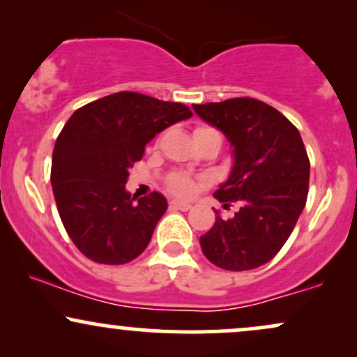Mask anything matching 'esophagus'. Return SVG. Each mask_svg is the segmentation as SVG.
Returning a JSON list of instances; mask_svg holds the SVG:
<instances>
[{
  "instance_id": "esophagus-1",
  "label": "esophagus",
  "mask_w": 357,
  "mask_h": 357,
  "mask_svg": "<svg viewBox=\"0 0 357 357\" xmlns=\"http://www.w3.org/2000/svg\"><path fill=\"white\" fill-rule=\"evenodd\" d=\"M171 208H176V210H181V211H190L192 204L186 202H171Z\"/></svg>"
}]
</instances>
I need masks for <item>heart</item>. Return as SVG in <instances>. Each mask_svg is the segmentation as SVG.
Masks as SVG:
<instances>
[{
	"mask_svg": "<svg viewBox=\"0 0 357 357\" xmlns=\"http://www.w3.org/2000/svg\"><path fill=\"white\" fill-rule=\"evenodd\" d=\"M199 129H204V127H199ZM167 186H169L171 191L179 196H190L192 195V191H195V183H192V179L184 174L171 176L169 181H167Z\"/></svg>",
	"mask_w": 357,
	"mask_h": 357,
	"instance_id": "obj_1",
	"label": "heart"
}]
</instances>
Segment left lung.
<instances>
[{"label": "left lung", "mask_w": 357, "mask_h": 357, "mask_svg": "<svg viewBox=\"0 0 357 357\" xmlns=\"http://www.w3.org/2000/svg\"><path fill=\"white\" fill-rule=\"evenodd\" d=\"M192 109L233 147L230 176L215 198L240 203L230 220L215 211V225L199 238L204 257L233 272L260 267L284 247L305 206L310 165L301 132L272 105L248 97Z\"/></svg>", "instance_id": "left-lung-1"}]
</instances>
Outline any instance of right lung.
Wrapping results in <instances>:
<instances>
[{
    "label": "right lung",
    "mask_w": 357,
    "mask_h": 357,
    "mask_svg": "<svg viewBox=\"0 0 357 357\" xmlns=\"http://www.w3.org/2000/svg\"><path fill=\"white\" fill-rule=\"evenodd\" d=\"M192 117L186 105L119 92L73 112L53 147L52 188L75 247L90 260L122 265L141 255L167 210L161 192L137 199L129 169L166 127Z\"/></svg>",
    "instance_id": "right-lung-1"
}]
</instances>
